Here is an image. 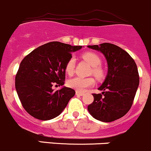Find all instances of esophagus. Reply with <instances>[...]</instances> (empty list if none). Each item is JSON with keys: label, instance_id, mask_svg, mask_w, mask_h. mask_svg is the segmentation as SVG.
<instances>
[{"label": "esophagus", "instance_id": "obj_1", "mask_svg": "<svg viewBox=\"0 0 151 151\" xmlns=\"http://www.w3.org/2000/svg\"><path fill=\"white\" fill-rule=\"evenodd\" d=\"M76 95H77V96H83V95H84V93L77 91H76Z\"/></svg>", "mask_w": 151, "mask_h": 151}]
</instances>
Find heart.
Listing matches in <instances>:
<instances>
[{
    "label": "heart",
    "mask_w": 151,
    "mask_h": 151,
    "mask_svg": "<svg viewBox=\"0 0 151 151\" xmlns=\"http://www.w3.org/2000/svg\"><path fill=\"white\" fill-rule=\"evenodd\" d=\"M82 58L85 61L93 66V74L98 80H101L104 78V71L99 66L101 64V58L99 57L98 55L94 52H87L82 55ZM74 64H75V60L73 58H71L66 63L65 71L68 75H71L74 72ZM67 85L73 89L77 90L78 91H83L86 88L94 85V80L92 77L83 78V77H76L68 80L67 82Z\"/></svg>",
    "instance_id": "heart-1"
}]
</instances>
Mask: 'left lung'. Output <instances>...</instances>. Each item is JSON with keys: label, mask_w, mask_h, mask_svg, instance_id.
<instances>
[{"label": "left lung", "mask_w": 151, "mask_h": 151, "mask_svg": "<svg viewBox=\"0 0 151 151\" xmlns=\"http://www.w3.org/2000/svg\"><path fill=\"white\" fill-rule=\"evenodd\" d=\"M88 47L103 53L108 72L98 88L101 93H93L94 100L88 106V112L96 119L112 122L122 118L132 107L139 83L136 63L130 55L117 45L103 43Z\"/></svg>", "instance_id": "left-lung-1"}]
</instances>
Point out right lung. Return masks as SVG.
<instances>
[{
    "label": "right lung",
    "instance_id": "obj_1",
    "mask_svg": "<svg viewBox=\"0 0 151 151\" xmlns=\"http://www.w3.org/2000/svg\"><path fill=\"white\" fill-rule=\"evenodd\" d=\"M81 48L49 42L35 49L21 61L15 88L22 106L33 118L48 121L58 116L75 95L72 88L64 86L55 91L52 87L64 85L66 63L72 58L71 52Z\"/></svg>",
    "mask_w": 151,
    "mask_h": 151
}]
</instances>
